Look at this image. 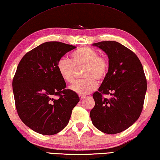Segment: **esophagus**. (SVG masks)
<instances>
[{"label": "esophagus", "mask_w": 160, "mask_h": 160, "mask_svg": "<svg viewBox=\"0 0 160 160\" xmlns=\"http://www.w3.org/2000/svg\"><path fill=\"white\" fill-rule=\"evenodd\" d=\"M79 97H80V100H82V99H84V98H85L86 97H85V95L79 94Z\"/></svg>", "instance_id": "esophagus-1"}]
</instances>
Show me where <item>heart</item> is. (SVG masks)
Masks as SVG:
<instances>
[{
    "instance_id": "b5f03b06",
    "label": "heart",
    "mask_w": 160,
    "mask_h": 160,
    "mask_svg": "<svg viewBox=\"0 0 160 160\" xmlns=\"http://www.w3.org/2000/svg\"><path fill=\"white\" fill-rule=\"evenodd\" d=\"M71 60L66 57L60 58L57 68L62 79L68 83L74 81L75 66H85L83 77L85 79L75 82L71 86L72 91L79 94H88L97 88L98 81L106 77L109 70V63L106 58L99 56L94 49L82 47L71 54Z\"/></svg>"
}]
</instances>
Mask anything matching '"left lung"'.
I'll list each match as a JSON object with an SVG mask.
<instances>
[{
  "mask_svg": "<svg viewBox=\"0 0 160 160\" xmlns=\"http://www.w3.org/2000/svg\"><path fill=\"white\" fill-rule=\"evenodd\" d=\"M108 55L109 70L93 94L95 106L90 111L94 126L108 134L120 133L141 115L147 90L143 66L134 52L116 41L94 43ZM103 94L112 96L110 99Z\"/></svg>",
  "mask_w": 160,
  "mask_h": 160,
  "instance_id": "left-lung-1",
  "label": "left lung"
}]
</instances>
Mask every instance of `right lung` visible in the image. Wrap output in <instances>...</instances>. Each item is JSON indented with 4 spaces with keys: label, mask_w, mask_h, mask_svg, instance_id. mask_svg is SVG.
I'll use <instances>...</instances> for the list:
<instances>
[{
    "label": "right lung",
    "mask_w": 160,
    "mask_h": 160,
    "mask_svg": "<svg viewBox=\"0 0 160 160\" xmlns=\"http://www.w3.org/2000/svg\"><path fill=\"white\" fill-rule=\"evenodd\" d=\"M75 48L61 42H46L28 52L17 66L12 80L17 113L26 125L40 134L61 132L80 101L76 93L66 89L57 68L60 58Z\"/></svg>",
    "instance_id": "1"
}]
</instances>
